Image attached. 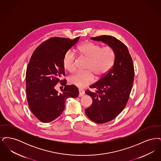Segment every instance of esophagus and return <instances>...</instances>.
Here are the masks:
<instances>
[{
    "instance_id": "obj_1",
    "label": "esophagus",
    "mask_w": 161,
    "mask_h": 161,
    "mask_svg": "<svg viewBox=\"0 0 161 161\" xmlns=\"http://www.w3.org/2000/svg\"><path fill=\"white\" fill-rule=\"evenodd\" d=\"M78 91H79V97H80L83 96L84 94H85L84 91L83 90V89H79Z\"/></svg>"
}]
</instances>
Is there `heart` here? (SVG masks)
Here are the masks:
<instances>
[{
	"label": "heart",
	"mask_w": 161,
	"mask_h": 161,
	"mask_svg": "<svg viewBox=\"0 0 161 161\" xmlns=\"http://www.w3.org/2000/svg\"><path fill=\"white\" fill-rule=\"evenodd\" d=\"M77 52L88 60L85 68L87 71L78 72L69 77L70 84L78 87H84L92 83L93 75L97 79L104 77L115 63V51L111 47H101L95 43L86 42L78 47ZM75 55L71 50H68L64 55L63 65L69 72L75 70Z\"/></svg>",
	"instance_id": "1"
}]
</instances>
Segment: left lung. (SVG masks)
Instances as JSON below:
<instances>
[{
    "label": "left lung",
    "mask_w": 161,
    "mask_h": 161,
    "mask_svg": "<svg viewBox=\"0 0 161 161\" xmlns=\"http://www.w3.org/2000/svg\"><path fill=\"white\" fill-rule=\"evenodd\" d=\"M91 39L106 43L115 53L113 67L90 86L95 92H85L93 101L92 105L85 109L86 114L92 121L103 124L115 119L125 107L134 81V66L127 47L120 40L110 36Z\"/></svg>",
    "instance_id": "1"
}]
</instances>
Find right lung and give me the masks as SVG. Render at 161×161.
Instances as JSON below:
<instances>
[{
    "label": "right lung",
    "mask_w": 161,
    "mask_h": 161,
    "mask_svg": "<svg viewBox=\"0 0 161 161\" xmlns=\"http://www.w3.org/2000/svg\"><path fill=\"white\" fill-rule=\"evenodd\" d=\"M80 38L52 37L40 44L31 56L26 72L27 101L32 113L43 123L57 118L64 109L66 100L78 96L75 86H66V80L60 78L65 76L64 55ZM58 82L65 86L60 94L54 89Z\"/></svg>",
    "instance_id": "obj_1"
}]
</instances>
